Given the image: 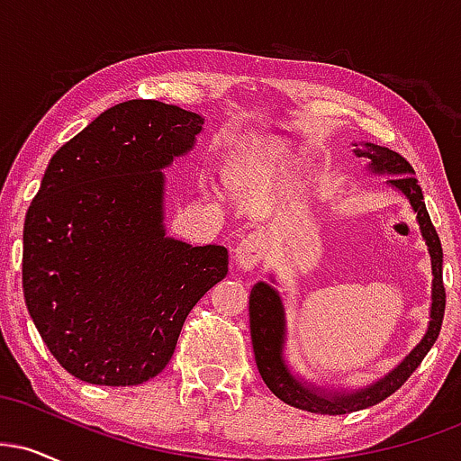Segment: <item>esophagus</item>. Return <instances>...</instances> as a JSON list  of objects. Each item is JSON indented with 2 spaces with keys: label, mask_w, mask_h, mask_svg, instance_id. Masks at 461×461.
Wrapping results in <instances>:
<instances>
[{
  "label": "esophagus",
  "mask_w": 461,
  "mask_h": 461,
  "mask_svg": "<svg viewBox=\"0 0 461 461\" xmlns=\"http://www.w3.org/2000/svg\"><path fill=\"white\" fill-rule=\"evenodd\" d=\"M264 249H267V236H264L262 231H253V234L242 238L234 249L238 267H240L242 271H253L262 260Z\"/></svg>",
  "instance_id": "obj_1"
}]
</instances>
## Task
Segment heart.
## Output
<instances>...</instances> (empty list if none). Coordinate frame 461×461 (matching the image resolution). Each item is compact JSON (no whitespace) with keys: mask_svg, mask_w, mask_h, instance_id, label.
<instances>
[{"mask_svg":"<svg viewBox=\"0 0 461 461\" xmlns=\"http://www.w3.org/2000/svg\"><path fill=\"white\" fill-rule=\"evenodd\" d=\"M234 171H238V173H240V167H234Z\"/></svg>","mask_w":461,"mask_h":461,"instance_id":"b5f03b06","label":"heart"}]
</instances>
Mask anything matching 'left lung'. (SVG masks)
Returning <instances> with one entry per match:
<instances>
[{"label": "left lung", "mask_w": 461, "mask_h": 461, "mask_svg": "<svg viewBox=\"0 0 461 461\" xmlns=\"http://www.w3.org/2000/svg\"><path fill=\"white\" fill-rule=\"evenodd\" d=\"M357 147V145H356ZM357 158H368V171L375 176H390L385 179L388 186L399 190L403 197L410 201L411 210L416 212L420 236L425 240L427 251L431 258V310L429 325H427L425 336L418 345L411 348L399 366L390 370L379 382L366 385V388L353 390V393H338V390H322L308 382H301L294 377L288 362L284 357L285 345V308L277 290L267 282H258L249 294V322H251V342L253 353H256V364L260 370L264 384L268 390L282 399L284 403L299 407V410L314 411V414H348V411L364 410V407L382 403L390 394L396 393L407 382L414 370L420 366L433 342L440 333L444 305H447V293L442 284V245L436 234V227L431 225L429 212L422 201V190L414 177V168L403 156L388 149V147L364 142V149H356Z\"/></svg>", "instance_id": "obj_1"}]
</instances>
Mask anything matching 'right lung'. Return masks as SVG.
<instances>
[{"label": "right lung", "mask_w": 461, "mask_h": 461, "mask_svg": "<svg viewBox=\"0 0 461 461\" xmlns=\"http://www.w3.org/2000/svg\"><path fill=\"white\" fill-rule=\"evenodd\" d=\"M197 113L116 104L54 153L23 225V297L60 366L95 385L162 373L227 249L164 230V173L193 149Z\"/></svg>", "instance_id": "obj_1"}]
</instances>
